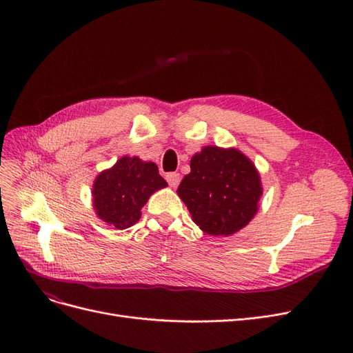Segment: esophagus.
Masks as SVG:
<instances>
[{
	"instance_id": "esophagus-1",
	"label": "esophagus",
	"mask_w": 353,
	"mask_h": 353,
	"mask_svg": "<svg viewBox=\"0 0 353 353\" xmlns=\"http://www.w3.org/2000/svg\"><path fill=\"white\" fill-rule=\"evenodd\" d=\"M165 180L167 183L170 184L172 188H177L179 183H180V174L176 173V172H172V173H167L165 174Z\"/></svg>"
}]
</instances>
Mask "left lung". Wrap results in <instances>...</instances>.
<instances>
[{
	"instance_id": "1",
	"label": "left lung",
	"mask_w": 353,
	"mask_h": 353,
	"mask_svg": "<svg viewBox=\"0 0 353 353\" xmlns=\"http://www.w3.org/2000/svg\"><path fill=\"white\" fill-rule=\"evenodd\" d=\"M194 223L208 234L230 236L257 212L261 177L236 148L203 147L190 160V173L177 189Z\"/></svg>"
}]
</instances>
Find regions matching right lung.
Instances as JSON below:
<instances>
[{"label": "right lung", "instance_id": "right-lung-1", "mask_svg": "<svg viewBox=\"0 0 353 353\" xmlns=\"http://www.w3.org/2000/svg\"><path fill=\"white\" fill-rule=\"evenodd\" d=\"M165 186L154 163L124 156L97 176L92 186V205L105 223L127 229L137 223L150 194Z\"/></svg>", "mask_w": 353, "mask_h": 353}]
</instances>
